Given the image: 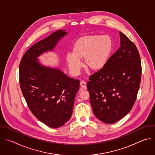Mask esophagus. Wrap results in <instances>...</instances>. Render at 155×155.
Here are the masks:
<instances>
[{
  "label": "esophagus",
  "instance_id": "34e87169",
  "mask_svg": "<svg viewBox=\"0 0 155 155\" xmlns=\"http://www.w3.org/2000/svg\"><path fill=\"white\" fill-rule=\"evenodd\" d=\"M80 86H81V88H82L83 90H86V88H87L86 83V82L84 81L81 80L80 81Z\"/></svg>",
  "mask_w": 155,
  "mask_h": 155
}]
</instances>
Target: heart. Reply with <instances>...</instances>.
I'll list each match as a JSON object with an SVG mask.
<instances>
[{
    "mask_svg": "<svg viewBox=\"0 0 155 155\" xmlns=\"http://www.w3.org/2000/svg\"><path fill=\"white\" fill-rule=\"evenodd\" d=\"M113 50L114 40L109 35H86L75 41L72 54H66L65 62L74 76L79 74L82 59L84 68L91 72H97L106 65Z\"/></svg>",
    "mask_w": 155,
    "mask_h": 155,
    "instance_id": "heart-1",
    "label": "heart"
}]
</instances>
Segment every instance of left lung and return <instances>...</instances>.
I'll list each match as a JSON object with an SVG mask.
<instances>
[{
    "instance_id": "left-lung-1",
    "label": "left lung",
    "mask_w": 155,
    "mask_h": 155,
    "mask_svg": "<svg viewBox=\"0 0 155 155\" xmlns=\"http://www.w3.org/2000/svg\"><path fill=\"white\" fill-rule=\"evenodd\" d=\"M120 47L101 71L90 77L87 88L95 116L114 124L126 116L133 107L139 89L142 67L134 43L119 32Z\"/></svg>"
}]
</instances>
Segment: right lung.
<instances>
[{
  "label": "right lung",
  "mask_w": 155,
  "mask_h": 155,
  "mask_svg": "<svg viewBox=\"0 0 155 155\" xmlns=\"http://www.w3.org/2000/svg\"><path fill=\"white\" fill-rule=\"evenodd\" d=\"M58 30L32 45L19 64V84L32 114L52 128L63 126L71 118L80 81L69 77L58 69L41 65L37 58L53 51L67 35Z\"/></svg>",
  "instance_id": "add662e5"
}]
</instances>
